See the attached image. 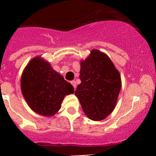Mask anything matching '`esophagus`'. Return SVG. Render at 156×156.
I'll return each instance as SVG.
<instances>
[{
	"mask_svg": "<svg viewBox=\"0 0 156 156\" xmlns=\"http://www.w3.org/2000/svg\"><path fill=\"white\" fill-rule=\"evenodd\" d=\"M71 84H72V86H73L74 88H75H75H76V87H77L76 81H71Z\"/></svg>",
	"mask_w": 156,
	"mask_h": 156,
	"instance_id": "obj_1",
	"label": "esophagus"
}]
</instances>
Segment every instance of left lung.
Masks as SVG:
<instances>
[{
    "mask_svg": "<svg viewBox=\"0 0 156 156\" xmlns=\"http://www.w3.org/2000/svg\"><path fill=\"white\" fill-rule=\"evenodd\" d=\"M80 62L81 82L75 96L87 118L96 122L103 120L117 103L122 88L120 73L107 55L96 49Z\"/></svg>",
    "mask_w": 156,
    "mask_h": 156,
    "instance_id": "left-lung-1",
    "label": "left lung"
}]
</instances>
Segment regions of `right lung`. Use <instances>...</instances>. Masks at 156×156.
Wrapping results in <instances>:
<instances>
[{"label":"right lung","instance_id":"1","mask_svg":"<svg viewBox=\"0 0 156 156\" xmlns=\"http://www.w3.org/2000/svg\"><path fill=\"white\" fill-rule=\"evenodd\" d=\"M20 84L22 94L30 108L45 117L56 115L64 97L74 93L73 86L39 56L27 64Z\"/></svg>","mask_w":156,"mask_h":156}]
</instances>
